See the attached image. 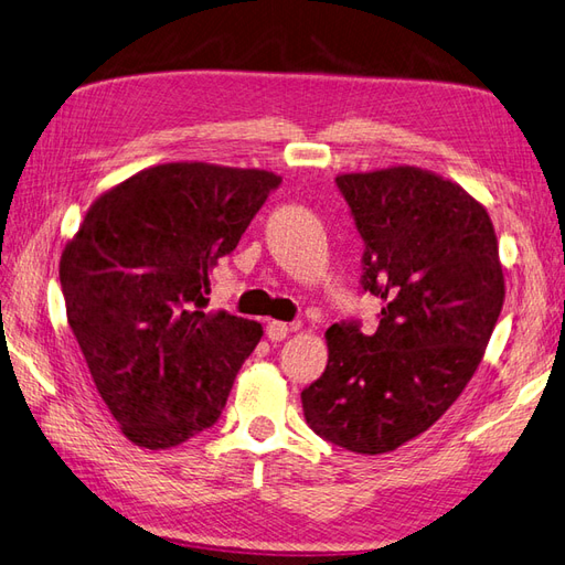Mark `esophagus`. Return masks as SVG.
<instances>
[{
	"label": "esophagus",
	"instance_id": "esophagus-1",
	"mask_svg": "<svg viewBox=\"0 0 565 565\" xmlns=\"http://www.w3.org/2000/svg\"><path fill=\"white\" fill-rule=\"evenodd\" d=\"M288 332H291V327H288L286 322H279V320L267 322V337L271 339V342H281V339H286Z\"/></svg>",
	"mask_w": 565,
	"mask_h": 565
}]
</instances>
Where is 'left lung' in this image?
Masks as SVG:
<instances>
[{
	"mask_svg": "<svg viewBox=\"0 0 565 565\" xmlns=\"http://www.w3.org/2000/svg\"><path fill=\"white\" fill-rule=\"evenodd\" d=\"M337 185L365 241L363 288L383 310L373 334L353 322L327 330V369L300 402L324 440L383 455L462 395L503 308V265L487 206L452 180L390 166Z\"/></svg>",
	"mask_w": 565,
	"mask_h": 565,
	"instance_id": "left-lung-1",
	"label": "left lung"
}]
</instances>
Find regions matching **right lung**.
<instances>
[{"mask_svg":"<svg viewBox=\"0 0 565 565\" xmlns=\"http://www.w3.org/2000/svg\"><path fill=\"white\" fill-rule=\"evenodd\" d=\"M281 178L178 161L103 192L64 245L67 322L129 443L168 450L214 426L262 324L206 310L212 271Z\"/></svg>","mask_w":565,"mask_h":565,"instance_id":"obj_1","label":"right lung"}]
</instances>
